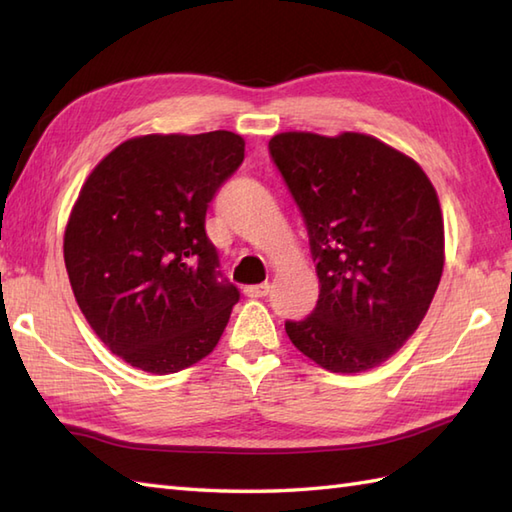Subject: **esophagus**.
<instances>
[{
	"label": "esophagus",
	"mask_w": 512,
	"mask_h": 512,
	"mask_svg": "<svg viewBox=\"0 0 512 512\" xmlns=\"http://www.w3.org/2000/svg\"><path fill=\"white\" fill-rule=\"evenodd\" d=\"M270 292V286L268 284H255V286H246L244 288V295L250 297V299H262L266 297Z\"/></svg>",
	"instance_id": "obj_1"
}]
</instances>
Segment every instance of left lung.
Wrapping results in <instances>:
<instances>
[{
	"label": "left lung",
	"mask_w": 512,
	"mask_h": 512,
	"mask_svg": "<svg viewBox=\"0 0 512 512\" xmlns=\"http://www.w3.org/2000/svg\"><path fill=\"white\" fill-rule=\"evenodd\" d=\"M270 156L308 226L321 292L288 339L319 367L358 374L418 330L444 268L438 193L416 160L369 134L281 132Z\"/></svg>",
	"instance_id": "obj_1"
}]
</instances>
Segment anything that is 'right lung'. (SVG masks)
<instances>
[{
    "label": "right lung",
    "instance_id": "right-lung-1",
    "mask_svg": "<svg viewBox=\"0 0 512 512\" xmlns=\"http://www.w3.org/2000/svg\"><path fill=\"white\" fill-rule=\"evenodd\" d=\"M244 145L226 129L134 136L83 182L65 224V270L96 336L136 369L195 365L231 319L239 292L217 281L204 217Z\"/></svg>",
    "mask_w": 512,
    "mask_h": 512
}]
</instances>
